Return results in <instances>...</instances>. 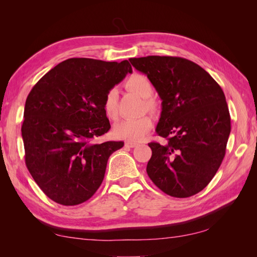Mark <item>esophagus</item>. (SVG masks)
<instances>
[{"label":"esophagus","mask_w":257,"mask_h":257,"mask_svg":"<svg viewBox=\"0 0 257 257\" xmlns=\"http://www.w3.org/2000/svg\"><path fill=\"white\" fill-rule=\"evenodd\" d=\"M138 144L137 143H133V142H126L125 143V147H128V148H134V147H137Z\"/></svg>","instance_id":"esophagus-1"}]
</instances>
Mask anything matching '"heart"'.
<instances>
[{
    "label": "heart",
    "mask_w": 257,
    "mask_h": 257,
    "mask_svg": "<svg viewBox=\"0 0 257 257\" xmlns=\"http://www.w3.org/2000/svg\"><path fill=\"white\" fill-rule=\"evenodd\" d=\"M126 88L135 93L139 97L145 98L144 104L147 110L157 112L159 104L151 95L153 94V87L150 80L146 76L135 74L131 76L125 82ZM103 109L107 118L110 120L118 119V90L111 88L107 91L103 102ZM152 127V119L149 115H142L133 119H124L116 123L113 127L114 135L121 139H127L132 142H138Z\"/></svg>",
    "instance_id": "1"
}]
</instances>
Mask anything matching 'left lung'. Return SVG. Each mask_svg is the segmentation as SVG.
Listing matches in <instances>:
<instances>
[{
  "label": "left lung",
  "instance_id": "obj_1",
  "mask_svg": "<svg viewBox=\"0 0 257 257\" xmlns=\"http://www.w3.org/2000/svg\"><path fill=\"white\" fill-rule=\"evenodd\" d=\"M162 99L157 134L168 143L148 144L147 174L167 195L190 197L212 180L224 159L230 115L224 92L203 67L177 57L130 59Z\"/></svg>",
  "mask_w": 257,
  "mask_h": 257
}]
</instances>
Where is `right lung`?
Here are the masks:
<instances>
[{"mask_svg": "<svg viewBox=\"0 0 257 257\" xmlns=\"http://www.w3.org/2000/svg\"><path fill=\"white\" fill-rule=\"evenodd\" d=\"M120 63L67 59L44 75L26 100L21 135L26 165L50 199L64 206L91 198L102 184L107 161L123 142L94 144L107 133V91L132 73Z\"/></svg>", "mask_w": 257, "mask_h": 257, "instance_id": "add662e5", "label": "right lung"}]
</instances>
